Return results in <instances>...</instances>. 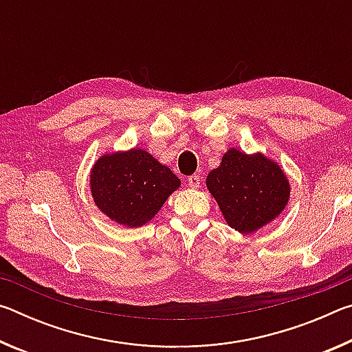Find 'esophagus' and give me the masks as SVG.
<instances>
[{
  "instance_id": "1",
  "label": "esophagus",
  "mask_w": 352,
  "mask_h": 352,
  "mask_svg": "<svg viewBox=\"0 0 352 352\" xmlns=\"http://www.w3.org/2000/svg\"><path fill=\"white\" fill-rule=\"evenodd\" d=\"M188 184H189V188L197 189L200 186V177L199 175H190L188 178Z\"/></svg>"
}]
</instances>
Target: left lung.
Here are the masks:
<instances>
[{
	"label": "left lung",
	"mask_w": 352,
	"mask_h": 352,
	"mask_svg": "<svg viewBox=\"0 0 352 352\" xmlns=\"http://www.w3.org/2000/svg\"><path fill=\"white\" fill-rule=\"evenodd\" d=\"M223 219L241 234H250L279 217L290 200V182L284 169L264 153H245L231 147L219 168L206 177Z\"/></svg>",
	"instance_id": "left-lung-1"
}]
</instances>
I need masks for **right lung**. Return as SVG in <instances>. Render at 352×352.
<instances>
[{"label":"right lung","mask_w":352,"mask_h":352,"mask_svg":"<svg viewBox=\"0 0 352 352\" xmlns=\"http://www.w3.org/2000/svg\"><path fill=\"white\" fill-rule=\"evenodd\" d=\"M182 180L144 148L100 155L90 170L94 205L107 217L138 228L157 216Z\"/></svg>","instance_id":"obj_1"}]
</instances>
